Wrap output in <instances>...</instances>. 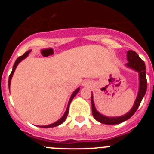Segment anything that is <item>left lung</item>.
<instances>
[{
  "label": "left lung",
  "instance_id": "left-lung-1",
  "mask_svg": "<svg viewBox=\"0 0 154 154\" xmlns=\"http://www.w3.org/2000/svg\"><path fill=\"white\" fill-rule=\"evenodd\" d=\"M127 64L126 66L128 68H132L137 71L139 74V89L138 92L137 97L136 99L134 105L132 107L130 112L127 114L124 115L119 117H106V116H103L100 112L97 111L94 104V100H93L92 94H91V111H92V115L94 119L97 122H100L105 125H117L124 122L125 121L130 119L137 110L142 102V98L145 94L146 90H147V79H146V68L145 64L144 61L139 57L137 54L133 51H128L127 53Z\"/></svg>",
  "mask_w": 154,
  "mask_h": 154
}]
</instances>
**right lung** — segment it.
Returning <instances> with one entry per match:
<instances>
[{
  "label": "right lung",
  "mask_w": 154,
  "mask_h": 154,
  "mask_svg": "<svg viewBox=\"0 0 154 154\" xmlns=\"http://www.w3.org/2000/svg\"><path fill=\"white\" fill-rule=\"evenodd\" d=\"M30 51H27V52L24 53V54H23L22 56H21V57H18V58L16 60V61L15 62V63H14L13 68H12V72H11L10 77H9V88H10V81H11V79H12V75H13V73H14V71H15V68H16L17 66H18V63H19L20 62L22 61V60H24V59H25L26 57H27V56L29 55V53H30ZM79 91H80V88H77V89H76L75 91H74V92H73V94H71V98H70L69 102H68V106H67V109H66V112L64 113V115H63V117H62L61 119H59V120L57 121V122H54V123L51 124V125H45V126H39V127H42V128H49V127H57V126H59L60 125H61V124H63V122H64L65 121H66V118H67L68 113V109H69L70 103H71V100H72L73 98H74V97H75L76 94H77V92H78Z\"/></svg>",
  "instance_id": "right-lung-1"
}]
</instances>
